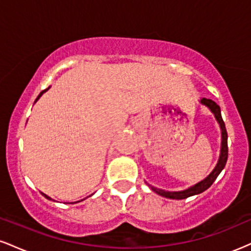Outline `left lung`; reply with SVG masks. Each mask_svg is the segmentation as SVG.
Listing matches in <instances>:
<instances>
[{"mask_svg":"<svg viewBox=\"0 0 251 251\" xmlns=\"http://www.w3.org/2000/svg\"><path fill=\"white\" fill-rule=\"evenodd\" d=\"M200 102L201 105L206 106L210 111L212 112L216 120H217L218 125H220L221 128V151H220V158H218V162L216 164V166L210 172V175L208 177L204 178L203 180L198 181L197 184L195 185L190 186V188L181 190V191H168V190H163V189H158L155 186L150 185L149 183H146L151 188L152 191H154L155 194L162 196V197L165 198H170V200H185V198L191 197V196L195 195H200L201 192H204L205 190H208L210 186L212 185V183L216 180V178L218 177V175L221 174L222 170L224 169L226 166V160H227V133L226 129V124H224L223 119H222V114H221V108L220 106L216 103L214 100L211 99H206V98H201L200 100Z\"/></svg>","mask_w":251,"mask_h":251,"instance_id":"obj_1","label":"left lung"}]
</instances>
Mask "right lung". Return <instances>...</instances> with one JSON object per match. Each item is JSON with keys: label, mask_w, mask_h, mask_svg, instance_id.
<instances>
[{"label": "right lung", "mask_w": 251, "mask_h": 251, "mask_svg": "<svg viewBox=\"0 0 251 251\" xmlns=\"http://www.w3.org/2000/svg\"><path fill=\"white\" fill-rule=\"evenodd\" d=\"M48 89H50V87H48V88H46V89H43V91L41 92V93H40V94H39V97H37V98H36L35 102L37 101V100H39V99H40V97H41V96H42V94H43V93H45V92H47V91H48ZM35 102H34V103H35ZM42 195H43V196H45V197H46V198H47V200H50V201H53V200H51V198L50 197V196H47V195H45V194H42ZM81 201H83V200H81ZM74 203H77V201H74Z\"/></svg>", "instance_id": "1"}]
</instances>
